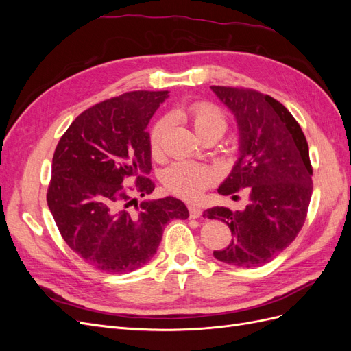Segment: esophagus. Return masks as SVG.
I'll list each match as a JSON object with an SVG mask.
<instances>
[{"label": "esophagus", "mask_w": 351, "mask_h": 351, "mask_svg": "<svg viewBox=\"0 0 351 351\" xmlns=\"http://www.w3.org/2000/svg\"><path fill=\"white\" fill-rule=\"evenodd\" d=\"M189 212H190V218H193V219H197V218H200V215H202L200 208H197V206H195V205H190V206H189Z\"/></svg>", "instance_id": "34e87169"}]
</instances>
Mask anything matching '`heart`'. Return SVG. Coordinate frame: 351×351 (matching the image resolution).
I'll return each instance as SVG.
<instances>
[{"label":"heart","instance_id":"1","mask_svg":"<svg viewBox=\"0 0 351 351\" xmlns=\"http://www.w3.org/2000/svg\"><path fill=\"white\" fill-rule=\"evenodd\" d=\"M189 117L199 136L206 133L222 134L227 129L226 115L217 107L206 102H196L189 107ZM171 125L169 117L158 120L151 132V151L158 154L161 151L162 139ZM217 174L212 168L196 162L178 161L169 165L164 173V183L169 192L184 199H196L204 190L214 183Z\"/></svg>","mask_w":351,"mask_h":351}]
</instances>
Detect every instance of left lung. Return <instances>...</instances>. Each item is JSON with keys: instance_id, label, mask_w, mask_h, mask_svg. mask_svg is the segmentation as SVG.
I'll use <instances>...</instances> for the list:
<instances>
[{"instance_id": "left-lung-1", "label": "left lung", "mask_w": 351, "mask_h": 351, "mask_svg": "<svg viewBox=\"0 0 351 351\" xmlns=\"http://www.w3.org/2000/svg\"><path fill=\"white\" fill-rule=\"evenodd\" d=\"M210 89L239 129L237 161L218 192L249 189L243 210L214 206L204 212L227 222L234 236L214 256L241 268L261 267L289 246L304 224L313 190L309 146L299 123L277 99L250 89Z\"/></svg>"}]
</instances>
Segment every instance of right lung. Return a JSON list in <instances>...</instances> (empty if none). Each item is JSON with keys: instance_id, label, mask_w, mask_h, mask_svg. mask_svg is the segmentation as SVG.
Here are the masks:
<instances>
[{"instance_id": "1", "label": "right lung", "mask_w": 351, "mask_h": 351, "mask_svg": "<svg viewBox=\"0 0 351 351\" xmlns=\"http://www.w3.org/2000/svg\"><path fill=\"white\" fill-rule=\"evenodd\" d=\"M168 90H136L83 111L60 139L52 158L48 206L69 247L93 268L127 274L158 250L168 221L187 219L180 199L130 196L127 178L141 196L154 192L151 137L146 132ZM135 208H132V205Z\"/></svg>"}]
</instances>
